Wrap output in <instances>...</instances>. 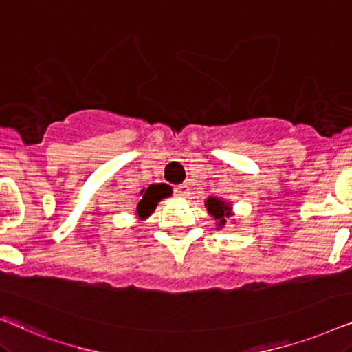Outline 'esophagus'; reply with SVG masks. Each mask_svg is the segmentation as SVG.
<instances>
[{
	"label": "esophagus",
	"mask_w": 352,
	"mask_h": 352,
	"mask_svg": "<svg viewBox=\"0 0 352 352\" xmlns=\"http://www.w3.org/2000/svg\"><path fill=\"white\" fill-rule=\"evenodd\" d=\"M175 192L177 197H181V199H186L187 195H189V186L187 184H179L175 187Z\"/></svg>",
	"instance_id": "esophagus-1"
}]
</instances>
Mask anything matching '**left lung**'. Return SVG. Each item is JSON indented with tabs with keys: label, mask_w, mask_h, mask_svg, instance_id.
<instances>
[{
	"label": "left lung",
	"mask_w": 352,
	"mask_h": 352,
	"mask_svg": "<svg viewBox=\"0 0 352 352\" xmlns=\"http://www.w3.org/2000/svg\"><path fill=\"white\" fill-rule=\"evenodd\" d=\"M205 206L206 210H208V213L213 216L216 219V224H218V229L224 228V224H228V221L232 213H230V205L226 204L224 200L218 199V197H208L205 201Z\"/></svg>",
	"instance_id": "left-lung-1"
}]
</instances>
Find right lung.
<instances>
[{
    "mask_svg": "<svg viewBox=\"0 0 352 352\" xmlns=\"http://www.w3.org/2000/svg\"><path fill=\"white\" fill-rule=\"evenodd\" d=\"M141 199H139V204L136 206V213L141 219L148 218L153 213V210L157 208V204L162 199H165L166 195H170L166 192V187L158 184V186H151L147 187L146 190L141 192Z\"/></svg>",
    "mask_w": 352,
    "mask_h": 352,
    "instance_id": "add662e5",
    "label": "right lung"
}]
</instances>
